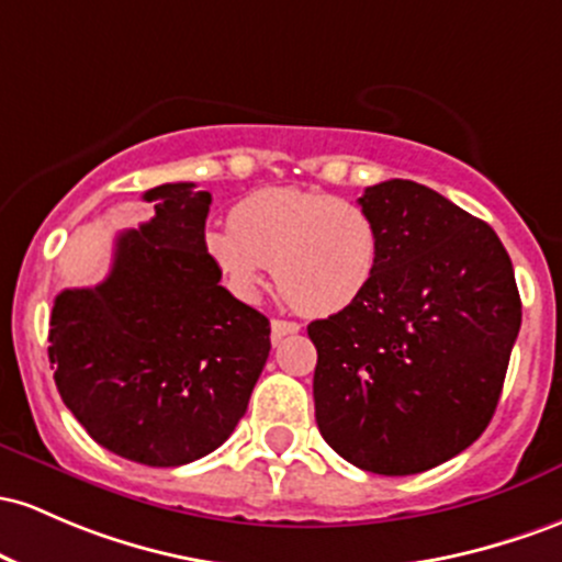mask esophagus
Listing matches in <instances>:
<instances>
[{
	"mask_svg": "<svg viewBox=\"0 0 562 562\" xmlns=\"http://www.w3.org/2000/svg\"><path fill=\"white\" fill-rule=\"evenodd\" d=\"M301 325L299 323H291V319H271V341H282L285 336H291V333H299Z\"/></svg>",
	"mask_w": 562,
	"mask_h": 562,
	"instance_id": "esophagus-1",
	"label": "esophagus"
}]
</instances>
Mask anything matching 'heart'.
<instances>
[{"label": "heart", "instance_id": "1", "mask_svg": "<svg viewBox=\"0 0 562 562\" xmlns=\"http://www.w3.org/2000/svg\"><path fill=\"white\" fill-rule=\"evenodd\" d=\"M202 248L234 295L256 299L263 269H274L280 293L314 317L357 304L381 263V234L366 207L293 187L239 200L229 226H211Z\"/></svg>", "mask_w": 562, "mask_h": 562}]
</instances>
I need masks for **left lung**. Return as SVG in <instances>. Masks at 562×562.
Returning a JSON list of instances; mask_svg holds the SVG:
<instances>
[{"label": "left lung", "mask_w": 562, "mask_h": 562, "mask_svg": "<svg viewBox=\"0 0 562 562\" xmlns=\"http://www.w3.org/2000/svg\"><path fill=\"white\" fill-rule=\"evenodd\" d=\"M381 234L373 285L314 319V416L349 464L416 474L483 435L520 330V293L485 221L416 181L368 187Z\"/></svg>", "instance_id": "1"}]
</instances>
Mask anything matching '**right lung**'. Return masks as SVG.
I'll return each mask as SVG.
<instances>
[{"instance_id":"add662e5","label":"right lung","mask_w":562,"mask_h":562,"mask_svg":"<svg viewBox=\"0 0 562 562\" xmlns=\"http://www.w3.org/2000/svg\"><path fill=\"white\" fill-rule=\"evenodd\" d=\"M144 200L154 218L116 237L106 280L55 295L47 355L66 408L98 446L181 467L245 416L271 328L205 256L211 194L162 183Z\"/></svg>"}]
</instances>
